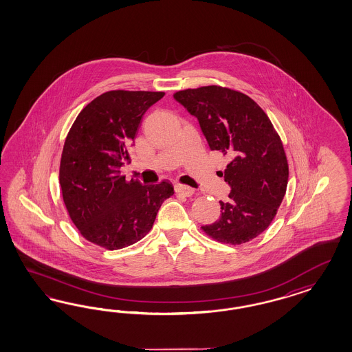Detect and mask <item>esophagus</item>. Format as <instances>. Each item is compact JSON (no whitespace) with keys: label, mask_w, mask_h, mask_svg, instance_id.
Returning <instances> with one entry per match:
<instances>
[{"label":"esophagus","mask_w":352,"mask_h":352,"mask_svg":"<svg viewBox=\"0 0 352 352\" xmlns=\"http://www.w3.org/2000/svg\"><path fill=\"white\" fill-rule=\"evenodd\" d=\"M175 192H177L178 195H183V196H186V197H190V196L193 195L195 190L191 188V187H188V186H186V184L178 183V184H175Z\"/></svg>","instance_id":"obj_1"}]
</instances>
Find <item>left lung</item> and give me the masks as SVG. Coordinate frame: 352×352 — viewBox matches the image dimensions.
Wrapping results in <instances>:
<instances>
[{"instance_id":"obj_1","label":"left lung","mask_w":352,"mask_h":352,"mask_svg":"<svg viewBox=\"0 0 352 352\" xmlns=\"http://www.w3.org/2000/svg\"><path fill=\"white\" fill-rule=\"evenodd\" d=\"M173 96L199 120L210 149L228 160L230 199L219 201L221 217L203 226L204 232L231 245L253 240L274 221L288 186V160L272 122L252 98L228 87L203 86Z\"/></svg>"}]
</instances>
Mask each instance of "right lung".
<instances>
[{
	"label": "right lung",
	"instance_id": "obj_1",
	"mask_svg": "<svg viewBox=\"0 0 352 352\" xmlns=\"http://www.w3.org/2000/svg\"><path fill=\"white\" fill-rule=\"evenodd\" d=\"M162 91L111 90L78 113L64 142L59 183L72 222L87 241L108 250L148 234L173 184H142L120 175L142 118Z\"/></svg>",
	"mask_w": 352,
	"mask_h": 352
}]
</instances>
